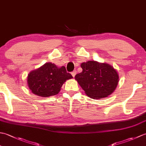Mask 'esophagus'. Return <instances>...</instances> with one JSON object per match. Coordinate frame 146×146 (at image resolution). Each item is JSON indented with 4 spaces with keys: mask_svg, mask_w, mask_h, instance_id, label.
<instances>
[{
    "mask_svg": "<svg viewBox=\"0 0 146 146\" xmlns=\"http://www.w3.org/2000/svg\"><path fill=\"white\" fill-rule=\"evenodd\" d=\"M76 74V70L73 71H72V72H71V75L73 76V77H75Z\"/></svg>",
    "mask_w": 146,
    "mask_h": 146,
    "instance_id": "1",
    "label": "esophagus"
}]
</instances>
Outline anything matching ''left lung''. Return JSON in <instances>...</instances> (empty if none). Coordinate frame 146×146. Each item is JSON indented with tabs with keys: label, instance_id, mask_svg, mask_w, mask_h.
I'll return each instance as SVG.
<instances>
[{
	"label": "left lung",
	"instance_id": "1",
	"mask_svg": "<svg viewBox=\"0 0 146 146\" xmlns=\"http://www.w3.org/2000/svg\"><path fill=\"white\" fill-rule=\"evenodd\" d=\"M82 72L75 75V80L86 95L94 99L108 97L115 90L119 75L113 66L107 63L88 61L81 64Z\"/></svg>",
	"mask_w": 146,
	"mask_h": 146
}]
</instances>
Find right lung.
<instances>
[{
	"instance_id": "add662e5",
	"label": "right lung",
	"mask_w": 146,
	"mask_h": 146,
	"mask_svg": "<svg viewBox=\"0 0 146 146\" xmlns=\"http://www.w3.org/2000/svg\"><path fill=\"white\" fill-rule=\"evenodd\" d=\"M64 66L58 68L51 63H46L33 70L27 76V85L34 94L48 97L57 95L67 80L72 78Z\"/></svg>"
}]
</instances>
